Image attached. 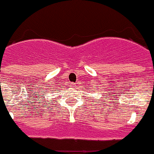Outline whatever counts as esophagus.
Segmentation results:
<instances>
[{
  "label": "esophagus",
  "mask_w": 154,
  "mask_h": 154,
  "mask_svg": "<svg viewBox=\"0 0 154 154\" xmlns=\"http://www.w3.org/2000/svg\"><path fill=\"white\" fill-rule=\"evenodd\" d=\"M71 85H72V87H76L75 85H76V83H71Z\"/></svg>",
  "instance_id": "obj_1"
}]
</instances>
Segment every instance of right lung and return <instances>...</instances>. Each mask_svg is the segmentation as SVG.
Masks as SVG:
<instances>
[{
    "label": "right lung",
    "mask_w": 154,
    "mask_h": 154,
    "mask_svg": "<svg viewBox=\"0 0 154 154\" xmlns=\"http://www.w3.org/2000/svg\"><path fill=\"white\" fill-rule=\"evenodd\" d=\"M43 92H44V93H45V91H43Z\"/></svg>",
    "instance_id": "add662e5"
}]
</instances>
